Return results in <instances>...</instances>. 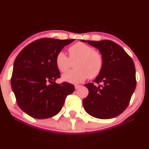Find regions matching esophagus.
Returning <instances> with one entry per match:
<instances>
[{
    "mask_svg": "<svg viewBox=\"0 0 149 149\" xmlns=\"http://www.w3.org/2000/svg\"><path fill=\"white\" fill-rule=\"evenodd\" d=\"M80 85H75V88H76V90H78V89H79L80 88Z\"/></svg>",
    "mask_w": 149,
    "mask_h": 149,
    "instance_id": "34e87169",
    "label": "esophagus"
}]
</instances>
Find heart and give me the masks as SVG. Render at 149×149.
Masks as SVG:
<instances>
[{
	"label": "heart",
	"mask_w": 149,
	"mask_h": 149,
	"mask_svg": "<svg viewBox=\"0 0 149 149\" xmlns=\"http://www.w3.org/2000/svg\"><path fill=\"white\" fill-rule=\"evenodd\" d=\"M69 57L59 52L55 57V64L60 72H66L74 64L75 69L64 73L62 79L70 83H81L89 78H96L104 67V57L101 52L92 46L83 42H77L69 47Z\"/></svg>",
	"instance_id": "heart-1"
}]
</instances>
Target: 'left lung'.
Returning a JSON list of instances; mask_svg holds the SVG:
<instances>
[{"mask_svg":"<svg viewBox=\"0 0 149 149\" xmlns=\"http://www.w3.org/2000/svg\"><path fill=\"white\" fill-rule=\"evenodd\" d=\"M88 42L100 51L104 67L94 83L85 84L88 97L83 100L88 113L100 119H110L122 113L129 105L136 88V71L132 59L122 47L109 40Z\"/></svg>","mask_w":149,"mask_h":149,"instance_id":"left-lung-1","label":"left lung"}]
</instances>
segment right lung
<instances>
[{"label":"right lung","instance_id":"1","mask_svg":"<svg viewBox=\"0 0 149 149\" xmlns=\"http://www.w3.org/2000/svg\"><path fill=\"white\" fill-rule=\"evenodd\" d=\"M73 40L38 39L26 46L15 59L12 89L19 107L31 117L45 119L57 115L66 97L74 92L73 84L55 83L61 77L56 56Z\"/></svg>","mask_w":149,"mask_h":149}]
</instances>
